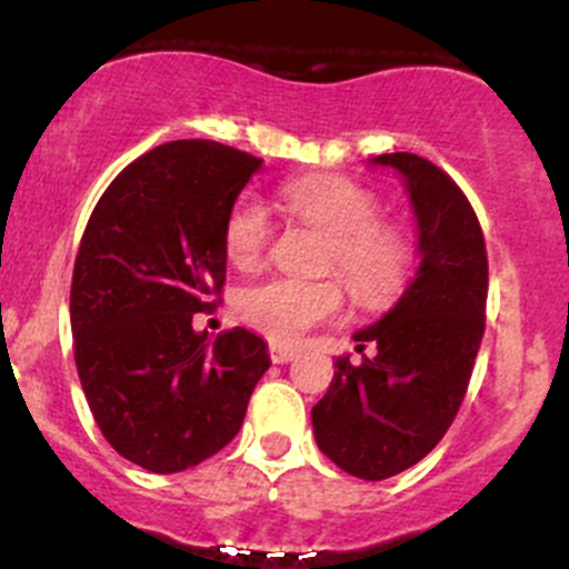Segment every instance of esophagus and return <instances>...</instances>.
I'll use <instances>...</instances> for the list:
<instances>
[{
    "label": "esophagus",
    "mask_w": 569,
    "mask_h": 569,
    "mask_svg": "<svg viewBox=\"0 0 569 569\" xmlns=\"http://www.w3.org/2000/svg\"><path fill=\"white\" fill-rule=\"evenodd\" d=\"M297 349L295 347H283V343H269V358L274 360V363H289V360L297 358Z\"/></svg>",
    "instance_id": "34e87169"
}]
</instances>
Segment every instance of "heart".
<instances>
[{
    "instance_id": "heart-1",
    "label": "heart",
    "mask_w": 569,
    "mask_h": 569,
    "mask_svg": "<svg viewBox=\"0 0 569 569\" xmlns=\"http://www.w3.org/2000/svg\"><path fill=\"white\" fill-rule=\"evenodd\" d=\"M280 200L297 220L330 239L327 269H336L349 295L363 306H382L407 278L410 252L393 226L380 222V203L369 189L338 176H308L280 189ZM272 226L258 198H242L226 222V250L233 267L256 269L269 248ZM343 306L332 280L272 278L239 295L237 311L252 330L291 343L313 325L332 319Z\"/></svg>"
}]
</instances>
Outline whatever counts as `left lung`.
<instances>
[{"label": "left lung", "mask_w": 569, "mask_h": 569, "mask_svg": "<svg viewBox=\"0 0 569 569\" xmlns=\"http://www.w3.org/2000/svg\"><path fill=\"white\" fill-rule=\"evenodd\" d=\"M371 168L401 178L416 220V278L393 308L355 332L352 366L338 358L313 405L317 446L347 473L380 481L421 462L460 410L485 336L487 250L462 189L416 153H382Z\"/></svg>", "instance_id": "left-lung-1"}]
</instances>
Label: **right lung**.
Wrapping results in <instances>:
<instances>
[{
    "label": "right lung",
    "instance_id": "add662e5",
    "mask_svg": "<svg viewBox=\"0 0 569 569\" xmlns=\"http://www.w3.org/2000/svg\"><path fill=\"white\" fill-rule=\"evenodd\" d=\"M263 159L176 140L101 194L73 263L79 382L107 443L151 473H178L237 438L267 341L244 327L198 332L226 283V222Z\"/></svg>",
    "mask_w": 569,
    "mask_h": 569
}]
</instances>
